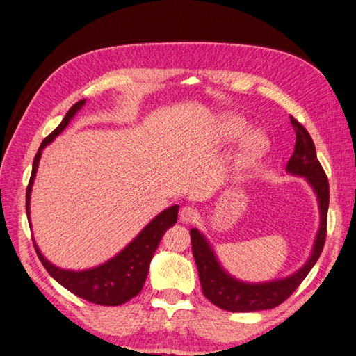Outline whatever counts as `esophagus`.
Returning <instances> with one entry per match:
<instances>
[{"mask_svg":"<svg viewBox=\"0 0 356 356\" xmlns=\"http://www.w3.org/2000/svg\"><path fill=\"white\" fill-rule=\"evenodd\" d=\"M180 221L185 224H193L198 220V211L193 206H185L180 209Z\"/></svg>","mask_w":356,"mask_h":356,"instance_id":"1","label":"esophagus"}]
</instances>
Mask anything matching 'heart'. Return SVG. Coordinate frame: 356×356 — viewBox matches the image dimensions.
I'll use <instances>...</instances> for the list:
<instances>
[{"label": "heart", "instance_id": "1", "mask_svg": "<svg viewBox=\"0 0 356 356\" xmlns=\"http://www.w3.org/2000/svg\"><path fill=\"white\" fill-rule=\"evenodd\" d=\"M245 131V124L238 120V118H234V120H230L227 123V135H229V138H234V136H239L242 132ZM266 149V141L263 138L261 135L259 134H254L251 135L250 138L245 141L242 152H241V162L243 163H248L254 159H257L260 154H263Z\"/></svg>", "mask_w": 356, "mask_h": 356}]
</instances>
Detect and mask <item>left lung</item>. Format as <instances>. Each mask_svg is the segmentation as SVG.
Segmentation results:
<instances>
[{
    "label": "left lung",
    "instance_id": "obj_1",
    "mask_svg": "<svg viewBox=\"0 0 356 356\" xmlns=\"http://www.w3.org/2000/svg\"><path fill=\"white\" fill-rule=\"evenodd\" d=\"M290 122L296 131V144L295 152L287 163V171L291 175L307 177L309 185L316 191L318 206H321V229L317 233L313 254L307 265L289 278L263 282V284H247V282L234 280L224 272L203 234L195 229L191 230V243H193V254L203 295L212 304L227 309V312H259V309H269L282 304L305 280L308 272L312 270L322 254L326 239L330 184H327L325 170L317 159L314 143L308 131L295 117L290 115Z\"/></svg>",
    "mask_w": 356,
    "mask_h": 356
}]
</instances>
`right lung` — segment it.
<instances>
[{"instance_id": "1", "label": "right lung", "mask_w": 356, "mask_h": 356, "mask_svg": "<svg viewBox=\"0 0 356 356\" xmlns=\"http://www.w3.org/2000/svg\"><path fill=\"white\" fill-rule=\"evenodd\" d=\"M84 104L86 100H79V102H76L74 106H72L67 111V114L65 115V118L61 120V123L40 144L38 154L34 156L31 177L29 181V186H26V200H25L26 215H30L31 186H33L35 171H38V167H39L42 150L47 147V145L56 138L58 134L63 132V129H65L67 123L70 122V118L76 114L78 109ZM177 212H179L177 204L165 209V211L161 212L153 221H150L147 227H144V230L136 236V238L127 245L120 254H117L114 259L104 263V265L88 269V270L75 272V270L60 269L57 266L51 265V263L42 256V252L39 251L38 245L35 243H34V250L38 252V256L44 269L49 272V275L57 282H60L63 287L72 291L74 295L97 305H105V307L122 305L141 291L144 281L147 278L149 265L153 254L158 248V245L162 239V234L165 233L168 227L177 222Z\"/></svg>"}]
</instances>
